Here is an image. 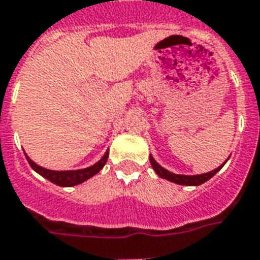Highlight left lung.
<instances>
[{
    "label": "left lung",
    "mask_w": 260,
    "mask_h": 260,
    "mask_svg": "<svg viewBox=\"0 0 260 260\" xmlns=\"http://www.w3.org/2000/svg\"><path fill=\"white\" fill-rule=\"evenodd\" d=\"M149 160H150V164H152V168L154 170V172L160 176V178L166 179V180H170L172 183H176V184H180V186H199V184H202V183L207 182L209 179H212L214 175L218 172V171L225 166L224 164H221L218 168L216 170L210 171V172H206V174H201V175H178L174 174V172H171V171L166 170L164 167H161L158 164L153 156L150 154L149 156Z\"/></svg>",
    "instance_id": "1"
}]
</instances>
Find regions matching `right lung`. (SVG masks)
<instances>
[{
    "label": "right lung",
    "instance_id": "right-lung-1",
    "mask_svg": "<svg viewBox=\"0 0 260 260\" xmlns=\"http://www.w3.org/2000/svg\"><path fill=\"white\" fill-rule=\"evenodd\" d=\"M24 154H25L28 164L31 166L32 170L35 171V172H38L40 176H43L44 179H47V180H50V182L54 183V184H57V186L61 187H73L84 183L85 180H88V179H90L96 174H99V172L103 170V167L106 166V162H107L108 158L107 150V152L103 154V157L100 158L98 162H94L93 166L86 167V168H82V170L53 171L47 170V168H44V167L38 166L35 161H32L27 153H24Z\"/></svg>",
    "mask_w": 260,
    "mask_h": 260
}]
</instances>
